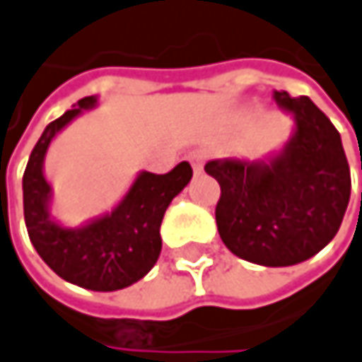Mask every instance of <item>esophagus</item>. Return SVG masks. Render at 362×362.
<instances>
[{"label":"esophagus","mask_w":362,"mask_h":362,"mask_svg":"<svg viewBox=\"0 0 362 362\" xmlns=\"http://www.w3.org/2000/svg\"><path fill=\"white\" fill-rule=\"evenodd\" d=\"M188 161H190L194 174H201V172H203V168H205V155H203V153H199V151L188 153Z\"/></svg>","instance_id":"34e87169"}]
</instances>
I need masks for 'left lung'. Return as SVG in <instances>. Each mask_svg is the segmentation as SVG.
Returning a JSON list of instances; mask_svg holds the SVG:
<instances>
[{
  "label": "left lung",
  "instance_id": "left-lung-1",
  "mask_svg": "<svg viewBox=\"0 0 362 362\" xmlns=\"http://www.w3.org/2000/svg\"><path fill=\"white\" fill-rule=\"evenodd\" d=\"M274 101L294 119L281 148L255 161L214 159L205 172L221 186L215 221L223 245L250 263L288 267L338 234L350 170L340 132L309 97L274 90Z\"/></svg>",
  "mask_w": 362,
  "mask_h": 362
}]
</instances>
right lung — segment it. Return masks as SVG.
I'll use <instances>...</instances> for the list:
<instances>
[{"mask_svg":"<svg viewBox=\"0 0 362 362\" xmlns=\"http://www.w3.org/2000/svg\"><path fill=\"white\" fill-rule=\"evenodd\" d=\"M99 105L90 95L53 119L35 145L22 178L24 221L39 257L62 279L95 292H114L143 279L161 252V219L172 199L192 178L188 161L168 174L139 172L112 211L72 228L51 214L53 190L45 178V155L53 139L78 115Z\"/></svg>","mask_w":362,"mask_h":362,"instance_id":"obj_1","label":"right lung"}]
</instances>
